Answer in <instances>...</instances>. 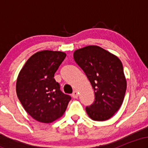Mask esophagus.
I'll use <instances>...</instances> for the list:
<instances>
[{"instance_id":"esophagus-1","label":"esophagus","mask_w":148,"mask_h":148,"mask_svg":"<svg viewBox=\"0 0 148 148\" xmlns=\"http://www.w3.org/2000/svg\"><path fill=\"white\" fill-rule=\"evenodd\" d=\"M78 96H79V93H78L77 91L74 90V92H73V93H72V97H74V98H77Z\"/></svg>"}]
</instances>
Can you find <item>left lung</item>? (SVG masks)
<instances>
[{
	"instance_id": "left-lung-1",
	"label": "left lung",
	"mask_w": 148,
	"mask_h": 148,
	"mask_svg": "<svg viewBox=\"0 0 148 148\" xmlns=\"http://www.w3.org/2000/svg\"><path fill=\"white\" fill-rule=\"evenodd\" d=\"M74 59L95 91L94 103L86 108L88 116L96 121L108 120L121 106L127 89L121 61L98 46L76 50Z\"/></svg>"
}]
</instances>
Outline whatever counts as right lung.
Returning a JSON list of instances; mask_svg holds the SVG:
<instances>
[{
    "label": "right lung",
    "instance_id": "obj_1",
    "mask_svg": "<svg viewBox=\"0 0 148 148\" xmlns=\"http://www.w3.org/2000/svg\"><path fill=\"white\" fill-rule=\"evenodd\" d=\"M65 57V53L61 51L37 52L18 74L16 85L18 99L25 111L40 123H50L60 118L71 100L53 78Z\"/></svg>",
    "mask_w": 148,
    "mask_h": 148
}]
</instances>
